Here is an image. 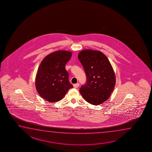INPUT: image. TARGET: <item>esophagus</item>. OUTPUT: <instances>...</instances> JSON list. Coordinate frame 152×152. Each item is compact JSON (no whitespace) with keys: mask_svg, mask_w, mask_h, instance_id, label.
<instances>
[{"mask_svg":"<svg viewBox=\"0 0 152 152\" xmlns=\"http://www.w3.org/2000/svg\"><path fill=\"white\" fill-rule=\"evenodd\" d=\"M79 86V83H75V84H74L73 85V87H75V88H77Z\"/></svg>","mask_w":152,"mask_h":152,"instance_id":"esophagus-1","label":"esophagus"}]
</instances>
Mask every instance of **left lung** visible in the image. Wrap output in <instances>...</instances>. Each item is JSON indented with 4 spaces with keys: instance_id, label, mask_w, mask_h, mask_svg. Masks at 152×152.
<instances>
[{
    "instance_id": "left-lung-1",
    "label": "left lung",
    "mask_w": 152,
    "mask_h": 152,
    "mask_svg": "<svg viewBox=\"0 0 152 152\" xmlns=\"http://www.w3.org/2000/svg\"><path fill=\"white\" fill-rule=\"evenodd\" d=\"M86 73L87 82L79 91L91 104L98 105L110 96L115 85V75L110 61L99 51L84 50L78 54Z\"/></svg>"
}]
</instances>
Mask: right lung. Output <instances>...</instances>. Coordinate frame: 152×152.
<instances>
[{"mask_svg": "<svg viewBox=\"0 0 152 152\" xmlns=\"http://www.w3.org/2000/svg\"><path fill=\"white\" fill-rule=\"evenodd\" d=\"M72 54L70 51H56L46 56L40 63L36 75L35 85L39 95L46 101H59L73 87L65 69Z\"/></svg>", "mask_w": 152, "mask_h": 152, "instance_id": "add662e5", "label": "right lung"}]
</instances>
